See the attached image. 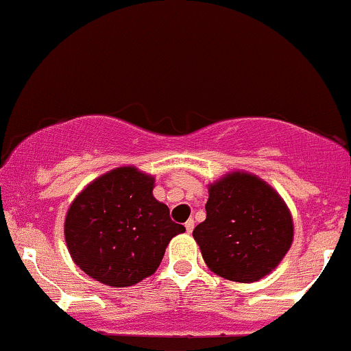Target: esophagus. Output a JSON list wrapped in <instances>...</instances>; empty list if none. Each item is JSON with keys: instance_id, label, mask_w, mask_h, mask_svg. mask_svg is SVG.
Listing matches in <instances>:
<instances>
[{"instance_id": "1", "label": "esophagus", "mask_w": 351, "mask_h": 351, "mask_svg": "<svg viewBox=\"0 0 351 351\" xmlns=\"http://www.w3.org/2000/svg\"><path fill=\"white\" fill-rule=\"evenodd\" d=\"M184 226H186V232H187V234H191L192 229H194V221L189 219V221H187L186 224H184Z\"/></svg>"}]
</instances>
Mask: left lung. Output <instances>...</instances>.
<instances>
[{"label":"left lung","mask_w":351,"mask_h":351,"mask_svg":"<svg viewBox=\"0 0 351 351\" xmlns=\"http://www.w3.org/2000/svg\"><path fill=\"white\" fill-rule=\"evenodd\" d=\"M207 267L236 282L263 280L295 236L288 206L261 177L228 172L209 184L206 221L192 231Z\"/></svg>","instance_id":"8db88e82"}]
</instances>
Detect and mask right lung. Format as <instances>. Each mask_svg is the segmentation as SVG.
<instances>
[{
	"instance_id": "obj_1",
	"label": "right lung",
	"mask_w": 351,
	"mask_h": 351,
	"mask_svg": "<svg viewBox=\"0 0 351 351\" xmlns=\"http://www.w3.org/2000/svg\"><path fill=\"white\" fill-rule=\"evenodd\" d=\"M156 177L134 165L93 179L65 216V241L73 263L93 280L127 288L159 267L167 244L186 228L154 197Z\"/></svg>"
}]
</instances>
